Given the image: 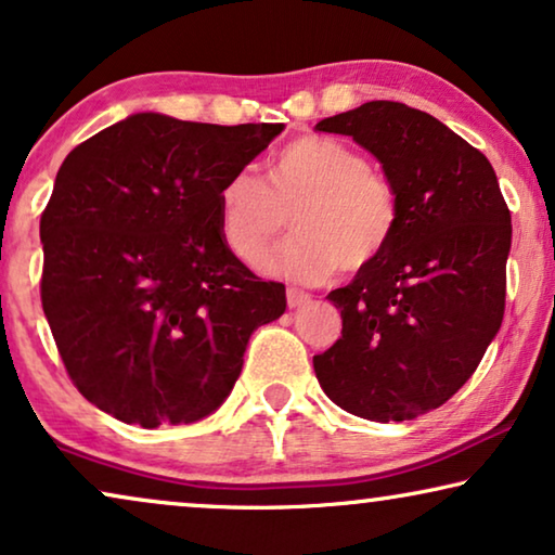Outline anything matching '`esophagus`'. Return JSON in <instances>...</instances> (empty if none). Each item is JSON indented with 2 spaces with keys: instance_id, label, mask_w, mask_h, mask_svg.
I'll return each instance as SVG.
<instances>
[{
  "instance_id": "1",
  "label": "esophagus",
  "mask_w": 555,
  "mask_h": 555,
  "mask_svg": "<svg viewBox=\"0 0 555 555\" xmlns=\"http://www.w3.org/2000/svg\"><path fill=\"white\" fill-rule=\"evenodd\" d=\"M308 302H310V295L308 293L295 291V287H287V306L300 308V306H308Z\"/></svg>"
}]
</instances>
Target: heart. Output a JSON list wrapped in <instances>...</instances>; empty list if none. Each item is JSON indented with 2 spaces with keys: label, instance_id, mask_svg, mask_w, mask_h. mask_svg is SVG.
Returning a JSON list of instances; mask_svg holds the SVG:
<instances>
[{
  "label": "heart",
  "instance_id": "b5f03b06",
  "mask_svg": "<svg viewBox=\"0 0 555 555\" xmlns=\"http://www.w3.org/2000/svg\"><path fill=\"white\" fill-rule=\"evenodd\" d=\"M293 219L295 234L272 268L321 283L338 268H369L391 245L399 202L369 158L331 139L300 135L268 166V179L237 171L219 192V227L230 253L257 264Z\"/></svg>",
  "mask_w": 555,
  "mask_h": 555
}]
</instances>
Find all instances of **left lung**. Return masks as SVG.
Listing matches in <instances>:
<instances>
[{
	"label": "left lung",
	"mask_w": 555,
	"mask_h": 555,
	"mask_svg": "<svg viewBox=\"0 0 555 555\" xmlns=\"http://www.w3.org/2000/svg\"><path fill=\"white\" fill-rule=\"evenodd\" d=\"M315 131L351 135L399 202L386 253L328 293L344 331L313 356L318 384L361 420H416L465 386L498 336L511 211L488 158L429 113L371 101Z\"/></svg>",
	"instance_id": "1"
}]
</instances>
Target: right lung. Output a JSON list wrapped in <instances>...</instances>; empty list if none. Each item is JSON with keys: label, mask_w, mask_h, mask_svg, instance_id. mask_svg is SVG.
Wrapping results in <instances>:
<instances>
[{"label": "right lung", "mask_w": 555, "mask_h": 555, "mask_svg": "<svg viewBox=\"0 0 555 555\" xmlns=\"http://www.w3.org/2000/svg\"><path fill=\"white\" fill-rule=\"evenodd\" d=\"M283 124L215 126L133 113L75 146L40 219L42 308L78 391L156 429L230 397L285 285L222 240L219 192Z\"/></svg>", "instance_id": "add662e5"}]
</instances>
